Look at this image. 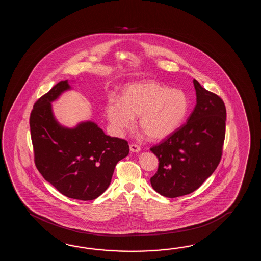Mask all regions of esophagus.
<instances>
[{
    "label": "esophagus",
    "mask_w": 261,
    "mask_h": 261,
    "mask_svg": "<svg viewBox=\"0 0 261 261\" xmlns=\"http://www.w3.org/2000/svg\"><path fill=\"white\" fill-rule=\"evenodd\" d=\"M129 149L132 152H135V153H137L139 152L140 150H141V147H140V145L136 144H129Z\"/></svg>",
    "instance_id": "1"
}]
</instances>
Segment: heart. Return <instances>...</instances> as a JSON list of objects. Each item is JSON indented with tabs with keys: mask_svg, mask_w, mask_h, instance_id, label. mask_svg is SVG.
<instances>
[{
	"mask_svg": "<svg viewBox=\"0 0 261 261\" xmlns=\"http://www.w3.org/2000/svg\"><path fill=\"white\" fill-rule=\"evenodd\" d=\"M188 95L155 81L130 84L121 98L111 95L106 115L112 128L122 133L133 127L138 116L139 127L153 140L165 138L182 124L189 112Z\"/></svg>",
	"mask_w": 261,
	"mask_h": 261,
	"instance_id": "b5f03b06",
	"label": "heart"
}]
</instances>
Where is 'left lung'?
<instances>
[{
	"label": "left lung",
	"instance_id": "8db88e82",
	"mask_svg": "<svg viewBox=\"0 0 261 261\" xmlns=\"http://www.w3.org/2000/svg\"><path fill=\"white\" fill-rule=\"evenodd\" d=\"M197 105L188 121L150 150L159 168L150 179L167 198L192 193L211 176L221 161L226 134V106L218 95L193 80Z\"/></svg>",
	"mask_w": 261,
	"mask_h": 261
}]
</instances>
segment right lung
<instances>
[{
  "mask_svg": "<svg viewBox=\"0 0 261 261\" xmlns=\"http://www.w3.org/2000/svg\"><path fill=\"white\" fill-rule=\"evenodd\" d=\"M69 89L67 80L61 81L34 103L30 116L34 163L61 194L92 200L109 187L115 167L129 147L126 140L106 135L90 121L74 128L59 125L50 102Z\"/></svg>",
  "mask_w": 261,
  "mask_h": 261,
  "instance_id": "1",
  "label": "right lung"
}]
</instances>
